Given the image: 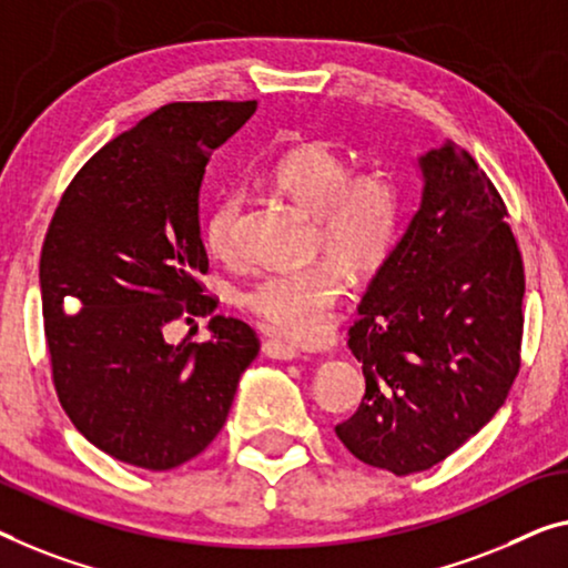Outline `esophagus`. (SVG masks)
<instances>
[{
	"label": "esophagus",
	"instance_id": "1",
	"mask_svg": "<svg viewBox=\"0 0 568 568\" xmlns=\"http://www.w3.org/2000/svg\"><path fill=\"white\" fill-rule=\"evenodd\" d=\"M262 352H265V357H270V359L291 362V359L301 357L298 346L291 344V342H283V338H275V336H270L267 342L262 344Z\"/></svg>",
	"mask_w": 568,
	"mask_h": 568
}]
</instances>
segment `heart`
<instances>
[{
	"label": "heart",
	"instance_id": "b5f03b06",
	"mask_svg": "<svg viewBox=\"0 0 568 568\" xmlns=\"http://www.w3.org/2000/svg\"><path fill=\"white\" fill-rule=\"evenodd\" d=\"M270 178L316 216V250H326L357 275L372 273L390 257L400 232L403 196L383 168L352 173L342 152L324 142H306L277 158ZM242 206L240 191L222 193L203 226L211 255L224 262L240 257ZM344 287L342 270L332 260H318L306 267L267 270L244 287L240 303L270 332L306 344L332 328Z\"/></svg>",
	"mask_w": 568,
	"mask_h": 568
}]
</instances>
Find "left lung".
<instances>
[{
	"label": "left lung",
	"instance_id": "1",
	"mask_svg": "<svg viewBox=\"0 0 568 568\" xmlns=\"http://www.w3.org/2000/svg\"><path fill=\"white\" fill-rule=\"evenodd\" d=\"M420 206L372 277L349 349L365 397L336 436L405 477L485 428L520 369L526 275L493 181L454 142L418 158Z\"/></svg>",
	"mask_w": 568,
	"mask_h": 568
}]
</instances>
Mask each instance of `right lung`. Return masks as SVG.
I'll use <instances>...</instances> for the list:
<instances>
[{"label":"right lung","instance_id":"right-lung-1","mask_svg":"<svg viewBox=\"0 0 568 568\" xmlns=\"http://www.w3.org/2000/svg\"><path fill=\"white\" fill-rule=\"evenodd\" d=\"M257 101H175L101 148L68 185L40 255L58 400L101 452L181 467L214 442L260 338L212 316V342L171 345L164 326L211 315L199 196L211 152Z\"/></svg>","mask_w":568,"mask_h":568}]
</instances>
